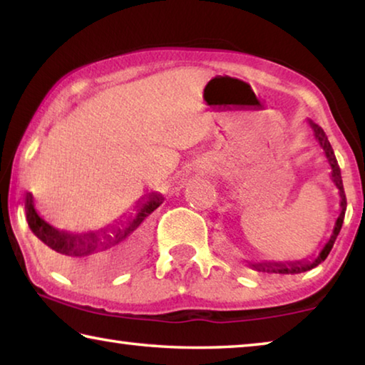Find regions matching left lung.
Wrapping results in <instances>:
<instances>
[{
	"label": "left lung",
	"instance_id": "1",
	"mask_svg": "<svg viewBox=\"0 0 365 365\" xmlns=\"http://www.w3.org/2000/svg\"><path fill=\"white\" fill-rule=\"evenodd\" d=\"M309 125H311L314 137H316L317 143L320 148L324 150V154L327 160H329L330 165V178L333 185H335L338 193H339V214L335 220V225H333L331 235L327 240L325 245L322 246V250L317 256H314L311 259H302V261H294V262H257V264H250L252 269H256L259 272H275V274H301V272H307L314 267H317L320 262H324L329 252L333 248V243L338 237L339 230H341L343 220H344V212H346V196H344V188H343V180H341V170H339L338 160L335 158V153H333V148L330 145L329 138H327L325 132L322 130V127H319L317 123H314L312 120H309Z\"/></svg>",
	"mask_w": 365,
	"mask_h": 365
}]
</instances>
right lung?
Returning <instances> with one entry per match:
<instances>
[{"mask_svg": "<svg viewBox=\"0 0 365 365\" xmlns=\"http://www.w3.org/2000/svg\"><path fill=\"white\" fill-rule=\"evenodd\" d=\"M164 196L160 193H151L148 200L138 201L137 214L135 217L127 219L125 224L120 220L119 224L110 225L108 228H101L100 232H88L82 235H72L63 230H58L53 225H49L46 220L40 217L34 206V196L32 193H27L26 196V215L30 230L36 235V238L41 240L43 243L49 246L53 251L59 252L64 256L72 257H85L90 255H96L98 251H104L120 243L125 240L133 230H137L141 222H143L148 215L163 205Z\"/></svg>", "mask_w": 365, "mask_h": 365, "instance_id": "obj_1", "label": "right lung"}]
</instances>
